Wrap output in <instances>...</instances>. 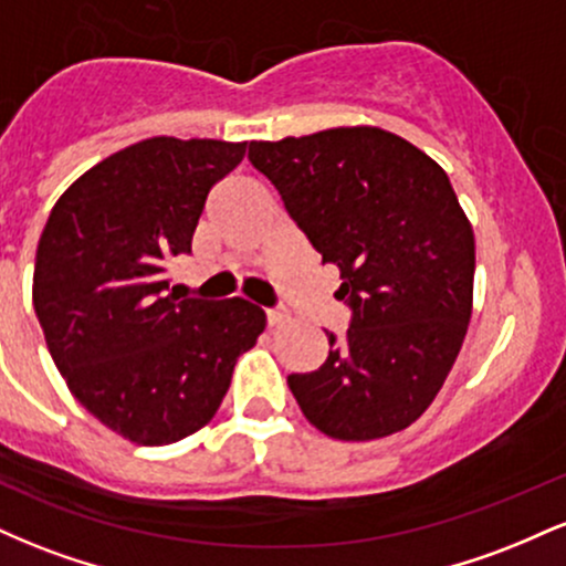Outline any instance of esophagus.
<instances>
[{"instance_id": "1", "label": "esophagus", "mask_w": 566, "mask_h": 566, "mask_svg": "<svg viewBox=\"0 0 566 566\" xmlns=\"http://www.w3.org/2000/svg\"><path fill=\"white\" fill-rule=\"evenodd\" d=\"M265 319H269V327H279V324L287 322V314H284V311H279V308H269V311H265Z\"/></svg>"}]
</instances>
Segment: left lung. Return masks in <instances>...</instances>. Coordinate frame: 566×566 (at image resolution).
Instances as JSON below:
<instances>
[{
    "label": "left lung",
    "mask_w": 566,
    "mask_h": 566,
    "mask_svg": "<svg viewBox=\"0 0 566 566\" xmlns=\"http://www.w3.org/2000/svg\"><path fill=\"white\" fill-rule=\"evenodd\" d=\"M247 157L337 265L335 297L350 305L346 337L327 333V361L290 375L292 396L333 439L405 431L437 399L471 322L476 244L450 178L369 125L252 140Z\"/></svg>",
    "instance_id": "1"
}]
</instances>
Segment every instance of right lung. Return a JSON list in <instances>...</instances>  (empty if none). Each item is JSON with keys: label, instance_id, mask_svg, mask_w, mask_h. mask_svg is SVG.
<instances>
[{"label": "right lung", "instance_id": "1", "mask_svg": "<svg viewBox=\"0 0 566 566\" xmlns=\"http://www.w3.org/2000/svg\"><path fill=\"white\" fill-rule=\"evenodd\" d=\"M244 151L167 135L133 143L63 191L39 239L31 297L57 373L135 444H172L210 423L239 354L265 329L244 297L178 301L165 279Z\"/></svg>", "mask_w": 566, "mask_h": 566}]
</instances>
